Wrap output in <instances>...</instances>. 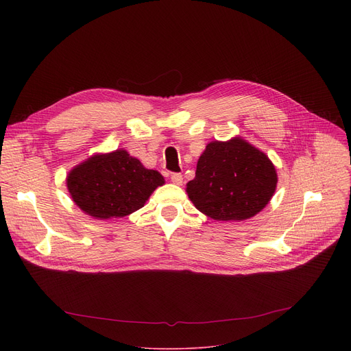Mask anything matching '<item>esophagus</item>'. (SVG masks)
I'll use <instances>...</instances> for the list:
<instances>
[{"label": "esophagus", "instance_id": "esophagus-1", "mask_svg": "<svg viewBox=\"0 0 351 351\" xmlns=\"http://www.w3.org/2000/svg\"><path fill=\"white\" fill-rule=\"evenodd\" d=\"M171 180L175 183V185H182L183 176H182L180 173H172V175H171Z\"/></svg>", "mask_w": 351, "mask_h": 351}]
</instances>
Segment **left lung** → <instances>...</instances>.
I'll return each instance as SVG.
<instances>
[{
    "label": "left lung",
    "instance_id": "left-lung-1",
    "mask_svg": "<svg viewBox=\"0 0 351 351\" xmlns=\"http://www.w3.org/2000/svg\"><path fill=\"white\" fill-rule=\"evenodd\" d=\"M278 173L270 159L242 138L213 141L200 155L186 192L197 210L215 220H245L271 199Z\"/></svg>",
    "mask_w": 351,
    "mask_h": 351
}]
</instances>
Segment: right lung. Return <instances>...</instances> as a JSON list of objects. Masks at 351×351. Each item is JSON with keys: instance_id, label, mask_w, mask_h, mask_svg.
Returning a JSON list of instances; mask_svg holds the SVG:
<instances>
[{"instance_id": "right-lung-1", "label": "right lung", "mask_w": 351, "mask_h": 351, "mask_svg": "<svg viewBox=\"0 0 351 351\" xmlns=\"http://www.w3.org/2000/svg\"><path fill=\"white\" fill-rule=\"evenodd\" d=\"M163 183L165 179L158 171L146 169L125 149L90 156L66 176L72 200L95 219L131 215Z\"/></svg>"}]
</instances>
